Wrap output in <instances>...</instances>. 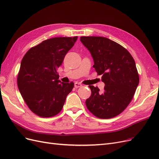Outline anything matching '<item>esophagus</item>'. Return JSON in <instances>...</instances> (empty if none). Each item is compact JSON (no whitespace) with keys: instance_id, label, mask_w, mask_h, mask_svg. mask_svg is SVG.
Wrapping results in <instances>:
<instances>
[{"instance_id":"34e87169","label":"esophagus","mask_w":159,"mask_h":159,"mask_svg":"<svg viewBox=\"0 0 159 159\" xmlns=\"http://www.w3.org/2000/svg\"><path fill=\"white\" fill-rule=\"evenodd\" d=\"M81 85H81V84H80V83H78V82H75V83L74 84V86H75V88H78L81 87Z\"/></svg>"}]
</instances>
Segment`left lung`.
I'll return each instance as SVG.
<instances>
[{
  "instance_id": "1",
  "label": "left lung",
  "mask_w": 159,
  "mask_h": 159,
  "mask_svg": "<svg viewBox=\"0 0 159 159\" xmlns=\"http://www.w3.org/2000/svg\"><path fill=\"white\" fill-rule=\"evenodd\" d=\"M80 40L90 52L93 68L102 75L104 90L89 85L90 97L86 107L95 117L111 119L117 116L131 103L139 83L135 62L121 45L102 36H81Z\"/></svg>"
}]
</instances>
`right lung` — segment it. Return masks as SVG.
Returning <instances> with one entry per match:
<instances>
[{
	"label": "right lung",
	"mask_w": 159,
	"mask_h": 159,
	"mask_svg": "<svg viewBox=\"0 0 159 159\" xmlns=\"http://www.w3.org/2000/svg\"><path fill=\"white\" fill-rule=\"evenodd\" d=\"M78 36L56 37L28 50L21 61L17 85L30 111L41 117H52L63 108L74 84L61 82L57 68Z\"/></svg>",
	"instance_id": "add662e5"
}]
</instances>
